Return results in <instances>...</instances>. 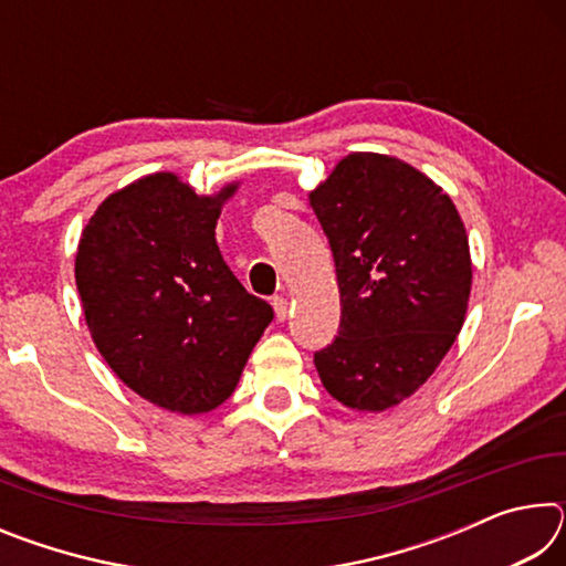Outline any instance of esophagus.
I'll return each mask as SVG.
<instances>
[{
    "label": "esophagus",
    "mask_w": 566,
    "mask_h": 566,
    "mask_svg": "<svg viewBox=\"0 0 566 566\" xmlns=\"http://www.w3.org/2000/svg\"><path fill=\"white\" fill-rule=\"evenodd\" d=\"M272 304H274V314H276V319L284 322V319H286V314H290V302H286V296L276 294L274 300H272Z\"/></svg>",
    "instance_id": "esophagus-1"
}]
</instances>
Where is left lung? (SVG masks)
<instances>
[{"mask_svg": "<svg viewBox=\"0 0 566 566\" xmlns=\"http://www.w3.org/2000/svg\"><path fill=\"white\" fill-rule=\"evenodd\" d=\"M329 239L342 319L314 367L344 407L381 411L424 385L464 324L472 260L442 189L395 157H344L310 195Z\"/></svg>", "mask_w": 566, "mask_h": 566, "instance_id": "obj_1", "label": "left lung"}]
</instances>
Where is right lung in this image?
Here are the masks:
<instances>
[{"instance_id":"obj_1","label":"right lung","mask_w":566,"mask_h":566,"mask_svg":"<svg viewBox=\"0 0 566 566\" xmlns=\"http://www.w3.org/2000/svg\"><path fill=\"white\" fill-rule=\"evenodd\" d=\"M197 197L169 171L104 199L76 249L92 339L124 385L157 407L202 415L232 395L274 319L219 252L224 199Z\"/></svg>"}]
</instances>
